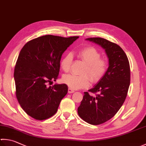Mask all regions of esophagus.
<instances>
[{
	"label": "esophagus",
	"mask_w": 146,
	"mask_h": 146,
	"mask_svg": "<svg viewBox=\"0 0 146 146\" xmlns=\"http://www.w3.org/2000/svg\"><path fill=\"white\" fill-rule=\"evenodd\" d=\"M74 92H75V91H74V90L71 89L70 88H68V93H74Z\"/></svg>",
	"instance_id": "1"
}]
</instances>
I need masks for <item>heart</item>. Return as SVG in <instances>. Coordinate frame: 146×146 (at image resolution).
Returning <instances> with one entry per match:
<instances>
[{"mask_svg": "<svg viewBox=\"0 0 146 146\" xmlns=\"http://www.w3.org/2000/svg\"><path fill=\"white\" fill-rule=\"evenodd\" d=\"M78 54L82 61L86 63L82 71V74H66L62 78V81L72 90L88 87L90 84L89 76L93 82L98 81L105 75L108 67L107 60L101 58L100 52L93 46H88L80 49ZM72 61V54H66L60 62L62 69L65 72L69 71Z\"/></svg>", "mask_w": 146, "mask_h": 146, "instance_id": "b5f03b06", "label": "heart"}]
</instances>
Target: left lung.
Returning <instances> with one entry per match:
<instances>
[{"label": "left lung", "mask_w": 146, "mask_h": 146, "mask_svg": "<svg viewBox=\"0 0 146 146\" xmlns=\"http://www.w3.org/2000/svg\"><path fill=\"white\" fill-rule=\"evenodd\" d=\"M86 40L98 44L109 58L107 72L97 84L84 92L78 109L79 117L93 125L102 124L114 116L124 103L130 83V64L126 54L119 45L101 37Z\"/></svg>", "instance_id": "1"}]
</instances>
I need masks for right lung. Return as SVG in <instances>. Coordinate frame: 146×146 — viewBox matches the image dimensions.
<instances>
[{
	"label": "right lung",
	"instance_id": "right-lung-1",
	"mask_svg": "<svg viewBox=\"0 0 146 146\" xmlns=\"http://www.w3.org/2000/svg\"><path fill=\"white\" fill-rule=\"evenodd\" d=\"M78 38L46 35L29 41L20 51L14 72L16 96L23 111L35 119L53 116L67 95L65 84H48L58 79L62 54Z\"/></svg>",
	"mask_w": 146,
	"mask_h": 146
}]
</instances>
